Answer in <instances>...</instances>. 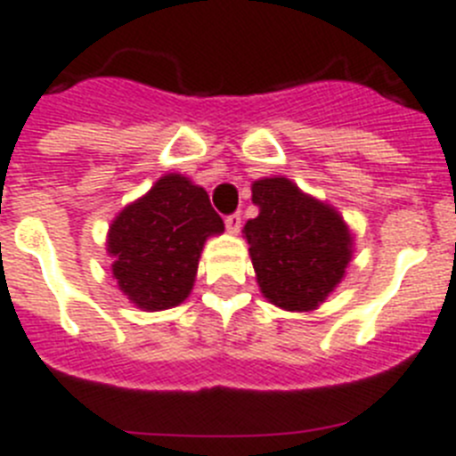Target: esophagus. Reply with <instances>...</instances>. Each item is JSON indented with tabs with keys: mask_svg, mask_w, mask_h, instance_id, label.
I'll return each mask as SVG.
<instances>
[{
	"mask_svg": "<svg viewBox=\"0 0 456 456\" xmlns=\"http://www.w3.org/2000/svg\"><path fill=\"white\" fill-rule=\"evenodd\" d=\"M240 223H243V216H240V213H232V216L224 217V224H227V229L232 233H239Z\"/></svg>",
	"mask_w": 456,
	"mask_h": 456,
	"instance_id": "obj_1",
	"label": "esophagus"
}]
</instances>
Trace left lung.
I'll return each instance as SVG.
<instances>
[{"label":"left lung","instance_id":"left-lung-1","mask_svg":"<svg viewBox=\"0 0 456 456\" xmlns=\"http://www.w3.org/2000/svg\"><path fill=\"white\" fill-rule=\"evenodd\" d=\"M252 201L259 216L243 229L264 296L284 310L319 307L351 259V233L342 217L282 176L256 181Z\"/></svg>","mask_w":456,"mask_h":456}]
</instances>
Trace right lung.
I'll return each mask as SVG.
<instances>
[{"label":"right lung","instance_id":"obj_1","mask_svg":"<svg viewBox=\"0 0 456 456\" xmlns=\"http://www.w3.org/2000/svg\"><path fill=\"white\" fill-rule=\"evenodd\" d=\"M224 232L206 190L181 174L162 176L126 206L110 227L108 252L118 287L142 310H167L188 298L204 240Z\"/></svg>","mask_w":456,"mask_h":456}]
</instances>
